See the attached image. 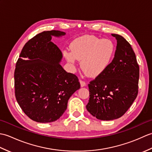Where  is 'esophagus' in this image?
<instances>
[{
  "label": "esophagus",
  "instance_id": "obj_1",
  "mask_svg": "<svg viewBox=\"0 0 152 152\" xmlns=\"http://www.w3.org/2000/svg\"><path fill=\"white\" fill-rule=\"evenodd\" d=\"M80 86H81V87H84L86 86V83L84 81H82V80H80Z\"/></svg>",
  "mask_w": 152,
  "mask_h": 152
}]
</instances>
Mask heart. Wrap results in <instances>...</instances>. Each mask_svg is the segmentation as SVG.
I'll return each instance as SVG.
<instances>
[{
    "label": "heart",
    "instance_id": "1",
    "mask_svg": "<svg viewBox=\"0 0 152 152\" xmlns=\"http://www.w3.org/2000/svg\"><path fill=\"white\" fill-rule=\"evenodd\" d=\"M70 50L63 51L68 62L74 64L76 60L80 61L82 69L89 76L96 77L104 72L110 64L115 46L109 39L85 35L71 43Z\"/></svg>",
    "mask_w": 152,
    "mask_h": 152
}]
</instances>
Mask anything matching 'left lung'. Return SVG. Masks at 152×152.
I'll return each mask as SVG.
<instances>
[{"mask_svg": "<svg viewBox=\"0 0 152 152\" xmlns=\"http://www.w3.org/2000/svg\"><path fill=\"white\" fill-rule=\"evenodd\" d=\"M114 57L108 69L88 84L89 100L86 108L96 119L110 121L119 118L137 98L139 66L131 46L121 35Z\"/></svg>", "mask_w": 152, "mask_h": 152, "instance_id": "obj_1", "label": "left lung"}]
</instances>
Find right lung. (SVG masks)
Segmentation results:
<instances>
[{
  "label": "right lung",
  "mask_w": 152,
  "mask_h": 152,
  "mask_svg": "<svg viewBox=\"0 0 152 152\" xmlns=\"http://www.w3.org/2000/svg\"><path fill=\"white\" fill-rule=\"evenodd\" d=\"M60 31H44L25 44L15 65V95L22 110L32 120L50 123L60 118L73 93L80 88L76 75L60 64L63 54L51 37Z\"/></svg>",
  "instance_id": "1"
}]
</instances>
